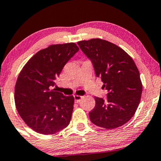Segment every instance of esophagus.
<instances>
[{"mask_svg": "<svg viewBox=\"0 0 161 161\" xmlns=\"http://www.w3.org/2000/svg\"><path fill=\"white\" fill-rule=\"evenodd\" d=\"M74 99H75V102H76V103H79V102L81 101V99H82V96H79V95H74Z\"/></svg>", "mask_w": 161, "mask_h": 161, "instance_id": "1", "label": "esophagus"}]
</instances>
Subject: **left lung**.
Segmentation results:
<instances>
[{
    "instance_id": "left-lung-1",
    "label": "left lung",
    "mask_w": 161,
    "mask_h": 161,
    "mask_svg": "<svg viewBox=\"0 0 161 161\" xmlns=\"http://www.w3.org/2000/svg\"><path fill=\"white\" fill-rule=\"evenodd\" d=\"M77 44L92 61L96 75L108 91L105 100L94 97L95 107L89 113L91 121L107 129L124 125L137 111L143 90L135 62L125 50L108 41L92 38Z\"/></svg>"
}]
</instances>
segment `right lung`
<instances>
[{"mask_svg": "<svg viewBox=\"0 0 161 161\" xmlns=\"http://www.w3.org/2000/svg\"><path fill=\"white\" fill-rule=\"evenodd\" d=\"M74 42L50 45L26 63L15 86L16 109L32 130L42 135H54L70 122L74 97L51 90L55 79L78 52Z\"/></svg>", "mask_w": 161, "mask_h": 161, "instance_id": "right-lung-1", "label": "right lung"}]
</instances>
